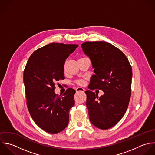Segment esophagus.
Instances as JSON below:
<instances>
[{
  "instance_id": "obj_1",
  "label": "esophagus",
  "mask_w": 155,
  "mask_h": 155,
  "mask_svg": "<svg viewBox=\"0 0 155 155\" xmlns=\"http://www.w3.org/2000/svg\"><path fill=\"white\" fill-rule=\"evenodd\" d=\"M76 92H84V89L81 87H78L76 89Z\"/></svg>"
}]
</instances>
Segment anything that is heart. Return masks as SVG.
<instances>
[{
	"mask_svg": "<svg viewBox=\"0 0 155 155\" xmlns=\"http://www.w3.org/2000/svg\"><path fill=\"white\" fill-rule=\"evenodd\" d=\"M77 83L80 85H83L84 84V81L83 80H80L77 81Z\"/></svg>",
	"mask_w": 155,
	"mask_h": 155,
	"instance_id": "obj_1",
	"label": "heart"
}]
</instances>
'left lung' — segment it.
Wrapping results in <instances>:
<instances>
[{"label":"left lung","instance_id":"1","mask_svg":"<svg viewBox=\"0 0 155 155\" xmlns=\"http://www.w3.org/2000/svg\"><path fill=\"white\" fill-rule=\"evenodd\" d=\"M81 48L90 57L95 75L89 89L104 92L98 97L86 91L89 120L95 127L106 130L116 125L124 115L131 96L132 69L127 57L112 44L104 41L84 42Z\"/></svg>","mask_w":155,"mask_h":155}]
</instances>
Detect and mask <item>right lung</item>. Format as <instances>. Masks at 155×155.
<instances>
[{
  "label": "right lung",
  "mask_w": 155,
  "mask_h": 155,
  "mask_svg": "<svg viewBox=\"0 0 155 155\" xmlns=\"http://www.w3.org/2000/svg\"><path fill=\"white\" fill-rule=\"evenodd\" d=\"M78 46L48 44L35 51L25 68L23 82L29 112L35 124L48 133H59L68 124L75 91L68 88L60 97L55 94V83L64 79L65 61Z\"/></svg>",
  "instance_id": "obj_1"
}]
</instances>
